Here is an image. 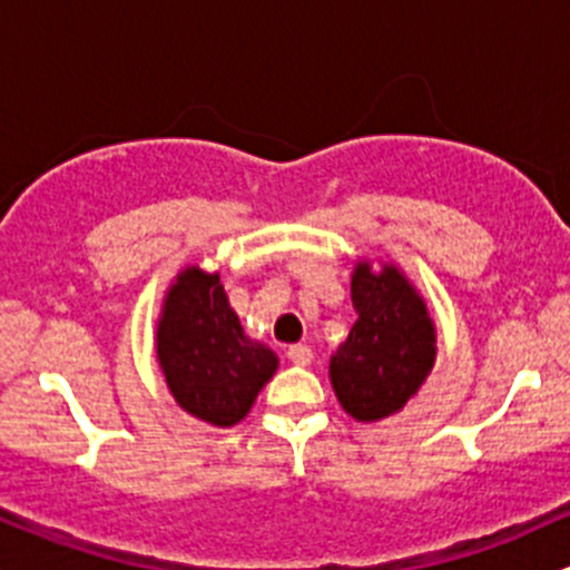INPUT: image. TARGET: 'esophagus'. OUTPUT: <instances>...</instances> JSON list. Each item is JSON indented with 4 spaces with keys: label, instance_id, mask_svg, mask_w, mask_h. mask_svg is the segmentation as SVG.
<instances>
[{
    "label": "esophagus",
    "instance_id": "esophagus-1",
    "mask_svg": "<svg viewBox=\"0 0 570 570\" xmlns=\"http://www.w3.org/2000/svg\"><path fill=\"white\" fill-rule=\"evenodd\" d=\"M286 357L295 365H308L314 361V352H311L308 344H292L289 350H286Z\"/></svg>",
    "mask_w": 570,
    "mask_h": 570
}]
</instances>
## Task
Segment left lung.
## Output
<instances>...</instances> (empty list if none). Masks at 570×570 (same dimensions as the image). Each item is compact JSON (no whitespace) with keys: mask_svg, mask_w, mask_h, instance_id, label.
Returning a JSON list of instances; mask_svg holds the SVG:
<instances>
[{"mask_svg":"<svg viewBox=\"0 0 570 570\" xmlns=\"http://www.w3.org/2000/svg\"><path fill=\"white\" fill-rule=\"evenodd\" d=\"M357 322L331 357V382L355 421L393 415L423 385L434 365V325L410 281L385 265L371 273L361 262L352 275Z\"/></svg>","mask_w":570,"mask_h":570,"instance_id":"1","label":"left lung"}]
</instances>
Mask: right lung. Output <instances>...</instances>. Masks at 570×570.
Listing matches in <instances>:
<instances>
[{
    "label": "right lung",
    "instance_id": "right-lung-1",
    "mask_svg": "<svg viewBox=\"0 0 570 570\" xmlns=\"http://www.w3.org/2000/svg\"><path fill=\"white\" fill-rule=\"evenodd\" d=\"M158 361L185 412L213 426L248 415L278 357L243 333L218 273L188 267L166 295L158 322Z\"/></svg>",
    "mask_w": 570,
    "mask_h": 570
}]
</instances>
